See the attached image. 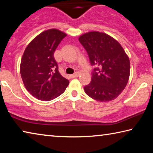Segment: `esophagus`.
<instances>
[{
    "mask_svg": "<svg viewBox=\"0 0 153 153\" xmlns=\"http://www.w3.org/2000/svg\"><path fill=\"white\" fill-rule=\"evenodd\" d=\"M79 76V72L77 71V72H76V73H75V74L71 75L70 77H71V78H74V77H78Z\"/></svg>",
    "mask_w": 153,
    "mask_h": 153,
    "instance_id": "obj_1",
    "label": "esophagus"
}]
</instances>
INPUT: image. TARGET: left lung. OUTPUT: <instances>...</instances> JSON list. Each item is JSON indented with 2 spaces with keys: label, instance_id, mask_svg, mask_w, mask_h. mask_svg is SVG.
<instances>
[{
  "label": "left lung",
  "instance_id": "8db88e82",
  "mask_svg": "<svg viewBox=\"0 0 153 153\" xmlns=\"http://www.w3.org/2000/svg\"><path fill=\"white\" fill-rule=\"evenodd\" d=\"M94 69L91 82L84 87L86 94L100 102L115 99L128 84L130 63L122 46L107 33L92 31L79 37Z\"/></svg>",
  "mask_w": 153,
  "mask_h": 153
}]
</instances>
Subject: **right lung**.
Wrapping results in <instances>:
<instances>
[{
	"instance_id": "1",
	"label": "right lung",
	"mask_w": 153,
	"mask_h": 153,
	"mask_svg": "<svg viewBox=\"0 0 153 153\" xmlns=\"http://www.w3.org/2000/svg\"><path fill=\"white\" fill-rule=\"evenodd\" d=\"M67 34L56 29L40 33L29 43L23 54L20 74L26 90L38 100L48 101L65 92L69 80L58 70L54 53Z\"/></svg>"
}]
</instances>
